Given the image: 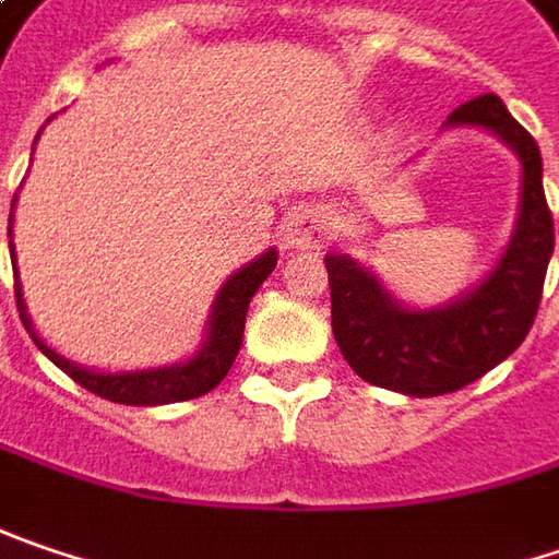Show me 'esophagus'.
Wrapping results in <instances>:
<instances>
[{"instance_id":"1","label":"esophagus","mask_w":559,"mask_h":559,"mask_svg":"<svg viewBox=\"0 0 559 559\" xmlns=\"http://www.w3.org/2000/svg\"><path fill=\"white\" fill-rule=\"evenodd\" d=\"M325 212L319 205H294L284 217V243L294 249L319 247L325 240Z\"/></svg>"}]
</instances>
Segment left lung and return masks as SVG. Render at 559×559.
I'll return each mask as SVG.
<instances>
[{"label": "left lung", "instance_id": "obj_1", "mask_svg": "<svg viewBox=\"0 0 559 559\" xmlns=\"http://www.w3.org/2000/svg\"><path fill=\"white\" fill-rule=\"evenodd\" d=\"M484 126L522 160V205L512 243L490 278L443 310L399 307L347 255H325L332 332L350 370L379 389L417 399L459 392L525 342L554 252V217L542 186V151L497 94L455 107L449 126Z\"/></svg>", "mask_w": 559, "mask_h": 559}]
</instances>
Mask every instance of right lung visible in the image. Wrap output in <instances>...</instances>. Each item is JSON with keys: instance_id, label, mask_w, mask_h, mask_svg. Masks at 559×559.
<instances>
[{"instance_id": "1", "label": "right lung", "mask_w": 559, "mask_h": 559, "mask_svg": "<svg viewBox=\"0 0 559 559\" xmlns=\"http://www.w3.org/2000/svg\"><path fill=\"white\" fill-rule=\"evenodd\" d=\"M15 205V202H12ZM278 265V252L269 249L265 255H259L255 262H249L247 269H240L234 278L227 281L217 294L212 307V329H209V342L202 350L180 367H160V370H142V373H94L69 364L66 357H59L56 350L44 345L34 332H31V319L24 312V300H21V287H15L17 312L21 322L27 325L34 345L40 347L52 364L84 385L87 392L107 399V402H119V405H170V402H189L199 399L205 392H212L221 379L227 377V370L237 360V350L243 342V325H247V310L252 294L259 290V284L269 278Z\"/></svg>"}]
</instances>
